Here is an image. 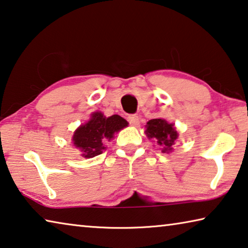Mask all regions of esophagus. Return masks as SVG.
<instances>
[{
  "mask_svg": "<svg viewBox=\"0 0 248 248\" xmlns=\"http://www.w3.org/2000/svg\"><path fill=\"white\" fill-rule=\"evenodd\" d=\"M128 121L132 125H138L139 124V117L137 115H130V116H128Z\"/></svg>",
  "mask_w": 248,
  "mask_h": 248,
  "instance_id": "obj_1",
  "label": "esophagus"
}]
</instances>
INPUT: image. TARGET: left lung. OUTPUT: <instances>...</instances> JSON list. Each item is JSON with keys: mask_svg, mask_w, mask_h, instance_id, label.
I'll list each match as a JSON object with an SVG mask.
<instances>
[{"mask_svg": "<svg viewBox=\"0 0 248 248\" xmlns=\"http://www.w3.org/2000/svg\"><path fill=\"white\" fill-rule=\"evenodd\" d=\"M145 135L159 145L162 152L172 151V145L179 136L173 124H169L164 119H151L145 124Z\"/></svg>", "mask_w": 248, "mask_h": 248, "instance_id": "1", "label": "left lung"}]
</instances>
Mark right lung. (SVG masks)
Wrapping results in <instances>:
<instances>
[{
    "instance_id": "obj_1",
    "label": "right lung",
    "mask_w": 248,
    "mask_h": 248,
    "mask_svg": "<svg viewBox=\"0 0 248 248\" xmlns=\"http://www.w3.org/2000/svg\"><path fill=\"white\" fill-rule=\"evenodd\" d=\"M127 120L113 115L105 117L100 111L93 112L88 123L76 129L73 136V143L81 151L85 158H93L106 150V142L113 138L116 132L127 127Z\"/></svg>"
}]
</instances>
